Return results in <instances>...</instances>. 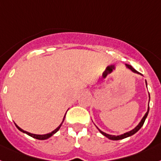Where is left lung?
Listing matches in <instances>:
<instances>
[{
	"label": "left lung",
	"mask_w": 161,
	"mask_h": 161,
	"mask_svg": "<svg viewBox=\"0 0 161 161\" xmlns=\"http://www.w3.org/2000/svg\"><path fill=\"white\" fill-rule=\"evenodd\" d=\"M126 67L127 68H128L129 70H131L132 72L134 73H136V74H139V75H142L141 73L138 72L136 70H135V69L132 67V66H131V65H128V64H125ZM146 85H147V80H146ZM149 101H150V94H149ZM148 113H149V104H148V108H147V112L146 113V114L144 115V117H143L142 119V120H141V122L137 124V126L136 127H135L132 130H131V131H127V132H125V133L122 134V135H119V136H115V135H109V134L108 133H105V132H103V131H102L101 130L99 129V128H98V130L99 131V132L101 134H103V136H106L107 138H108V139H110V140H114V141H118V140H122V139H124V138H127L128 137V136H132L133 134H135L136 132H137L139 130H140V128L143 126V124H144L145 123V120H146V119H147V115H148Z\"/></svg>",
	"instance_id": "1"
}]
</instances>
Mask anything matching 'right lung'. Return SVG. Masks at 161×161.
<instances>
[{"instance_id": "right-lung-1", "label": "right lung", "mask_w": 161, "mask_h": 161, "mask_svg": "<svg viewBox=\"0 0 161 161\" xmlns=\"http://www.w3.org/2000/svg\"><path fill=\"white\" fill-rule=\"evenodd\" d=\"M65 116H66V114H65ZM65 116H64V118H63V120H62V123H61V124H60V125L58 126V127H57V128H56L55 130H53V131H52V132H50V133L43 134V135H38V134H34V133H30V132H29V131H25V130H23V129H22V128H20V127H19L18 125H16V124H15V123H14V124H15V126H16V127H17V128H18V129L19 130V131H22V132H24V133L27 134V135H29V136H32V137L35 138V139H38V140H46V139H48L49 137H51V136H53V135H54V134H55L56 132H57V131H58V130L60 129V127H62V123H63V122H64Z\"/></svg>"}]
</instances>
